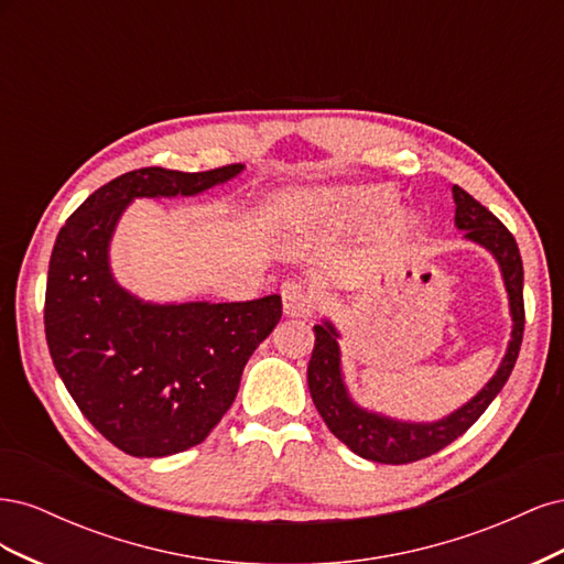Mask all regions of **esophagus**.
<instances>
[{"label": "esophagus", "instance_id": "34e87169", "mask_svg": "<svg viewBox=\"0 0 564 564\" xmlns=\"http://www.w3.org/2000/svg\"><path fill=\"white\" fill-rule=\"evenodd\" d=\"M284 313L292 317H311L317 308V299L311 284L305 282H289L282 289Z\"/></svg>", "mask_w": 564, "mask_h": 564}]
</instances>
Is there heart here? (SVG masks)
I'll use <instances>...</instances> for the list:
<instances>
[{
	"label": "heart",
	"instance_id": "heart-1",
	"mask_svg": "<svg viewBox=\"0 0 564 564\" xmlns=\"http://www.w3.org/2000/svg\"><path fill=\"white\" fill-rule=\"evenodd\" d=\"M392 195L383 187H369V191H355L344 195H324L308 202L303 214H346L352 218H377L388 212Z\"/></svg>",
	"mask_w": 564,
	"mask_h": 564
}]
</instances>
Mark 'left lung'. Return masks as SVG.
I'll use <instances>...</instances> for the list:
<instances>
[{
  "label": "left lung",
  "mask_w": 564,
  "mask_h": 564,
  "mask_svg": "<svg viewBox=\"0 0 564 564\" xmlns=\"http://www.w3.org/2000/svg\"><path fill=\"white\" fill-rule=\"evenodd\" d=\"M452 193L456 202V228L466 230V240L477 242L494 253L508 292L510 317H513V334H510L503 362L489 379V383L470 402L456 409L454 414L433 423H409L381 416L377 412H367V409L350 400L346 390L344 373H340V350L336 340L338 332L334 329V324L324 319L313 327L315 348L308 362V388L317 412L324 423H327V429L344 445H348L357 456L377 460V464H414V460L433 456L440 449L452 445L456 437L464 435L485 414L491 400L499 395L510 371L516 367L522 346L524 270L516 237L510 235V230L487 207H482L473 195H468L464 187L454 185Z\"/></svg>",
  "instance_id": "left-lung-1"
}]
</instances>
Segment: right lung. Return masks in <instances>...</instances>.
<instances>
[{
	"instance_id": "right-lung-1",
	"label": "right lung",
	"mask_w": 564,
	"mask_h": 564,
	"mask_svg": "<svg viewBox=\"0 0 564 564\" xmlns=\"http://www.w3.org/2000/svg\"><path fill=\"white\" fill-rule=\"evenodd\" d=\"M242 169H135L84 199L56 237L44 299L51 360L79 412L131 456H172L204 442L280 322L282 299L145 303L115 282L110 237L133 197L197 195Z\"/></svg>"
}]
</instances>
